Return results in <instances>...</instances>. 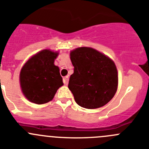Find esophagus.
I'll return each mask as SVG.
<instances>
[{"label": "esophagus", "instance_id": "obj_1", "mask_svg": "<svg viewBox=\"0 0 149 149\" xmlns=\"http://www.w3.org/2000/svg\"><path fill=\"white\" fill-rule=\"evenodd\" d=\"M68 81H69V77H68V76L63 78V82L65 85H67V84H68Z\"/></svg>", "mask_w": 149, "mask_h": 149}]
</instances>
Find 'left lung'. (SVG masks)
<instances>
[{"mask_svg":"<svg viewBox=\"0 0 149 149\" xmlns=\"http://www.w3.org/2000/svg\"><path fill=\"white\" fill-rule=\"evenodd\" d=\"M70 56L74 72L68 88L76 102L86 109H96L107 104L115 95L118 84L115 62L88 47L76 48Z\"/></svg>","mask_w":149,"mask_h":149,"instance_id":"1","label":"left lung"}]
</instances>
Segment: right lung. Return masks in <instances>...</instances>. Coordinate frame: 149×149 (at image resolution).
<instances>
[{
    "label": "right lung",
    "instance_id": "add662e5",
    "mask_svg": "<svg viewBox=\"0 0 149 149\" xmlns=\"http://www.w3.org/2000/svg\"><path fill=\"white\" fill-rule=\"evenodd\" d=\"M57 52L45 49L31 57L22 68L20 84L22 92L31 102L42 104L54 98L63 85L59 67L54 65Z\"/></svg>",
    "mask_w": 149,
    "mask_h": 149
}]
</instances>
